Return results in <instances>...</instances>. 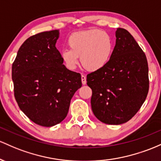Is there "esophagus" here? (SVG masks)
I'll return each instance as SVG.
<instances>
[{"instance_id":"34e87169","label":"esophagus","mask_w":161,"mask_h":161,"mask_svg":"<svg viewBox=\"0 0 161 161\" xmlns=\"http://www.w3.org/2000/svg\"><path fill=\"white\" fill-rule=\"evenodd\" d=\"M81 81H82V84H86V77L84 75H81Z\"/></svg>"}]
</instances>
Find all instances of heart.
Wrapping results in <instances>:
<instances>
[{
	"label": "heart",
	"mask_w": 161,
	"mask_h": 161,
	"mask_svg": "<svg viewBox=\"0 0 161 161\" xmlns=\"http://www.w3.org/2000/svg\"><path fill=\"white\" fill-rule=\"evenodd\" d=\"M70 49L61 52L63 62L68 69L75 70L80 57L82 66L88 71H98L104 68L111 59L114 42L111 36L100 30L77 32L68 39Z\"/></svg>",
	"instance_id": "b5f03b06"
}]
</instances>
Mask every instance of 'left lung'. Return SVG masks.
I'll return each mask as SVG.
<instances>
[{
  "instance_id": "obj_1",
  "label": "left lung",
  "mask_w": 161,
  "mask_h": 161,
  "mask_svg": "<svg viewBox=\"0 0 161 161\" xmlns=\"http://www.w3.org/2000/svg\"><path fill=\"white\" fill-rule=\"evenodd\" d=\"M115 46L108 64L86 75L92 90L91 108L100 122L121 125L131 119L149 89L147 58L126 30L115 31Z\"/></svg>"
}]
</instances>
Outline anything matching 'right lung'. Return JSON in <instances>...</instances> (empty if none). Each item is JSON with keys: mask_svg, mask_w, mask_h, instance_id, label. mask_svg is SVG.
I'll use <instances>...</instances> for the list:
<instances>
[{"mask_svg": "<svg viewBox=\"0 0 161 161\" xmlns=\"http://www.w3.org/2000/svg\"><path fill=\"white\" fill-rule=\"evenodd\" d=\"M59 30L32 36L19 48L12 65L14 97L36 124L52 127L65 119L81 76L63 64L55 47Z\"/></svg>", "mask_w": 161, "mask_h": 161, "instance_id": "add662e5", "label": "right lung"}]
</instances>
